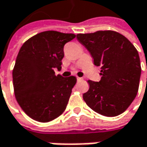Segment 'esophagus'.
<instances>
[{"mask_svg":"<svg viewBox=\"0 0 147 147\" xmlns=\"http://www.w3.org/2000/svg\"><path fill=\"white\" fill-rule=\"evenodd\" d=\"M76 79H77V81H78V82H79V81H82V80H83V78H82V77H78V76L76 77Z\"/></svg>","mask_w":147,"mask_h":147,"instance_id":"34e87169","label":"esophagus"}]
</instances>
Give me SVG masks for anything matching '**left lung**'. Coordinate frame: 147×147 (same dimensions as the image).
<instances>
[{
	"instance_id": "8db88e82",
	"label": "left lung",
	"mask_w": 147,
	"mask_h": 147,
	"mask_svg": "<svg viewBox=\"0 0 147 147\" xmlns=\"http://www.w3.org/2000/svg\"><path fill=\"white\" fill-rule=\"evenodd\" d=\"M76 38L90 52L94 65L101 67V80L88 81L90 87L83 94L84 101L104 116L125 112L139 88L141 67L138 51L124 35L114 31L79 34Z\"/></svg>"
}]
</instances>
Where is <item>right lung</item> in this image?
I'll use <instances>...</instances> for the list:
<instances>
[{"mask_svg": "<svg viewBox=\"0 0 147 147\" xmlns=\"http://www.w3.org/2000/svg\"><path fill=\"white\" fill-rule=\"evenodd\" d=\"M73 34L45 31L27 40L12 71L15 97L22 110L38 122H49L66 108L76 78L55 75L61 70L64 46Z\"/></svg>", "mask_w": 147, "mask_h": 147, "instance_id": "obj_1", "label": "right lung"}]
</instances>
